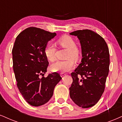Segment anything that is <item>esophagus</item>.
Returning a JSON list of instances; mask_svg holds the SVG:
<instances>
[{
  "label": "esophagus",
  "mask_w": 122,
  "mask_h": 122,
  "mask_svg": "<svg viewBox=\"0 0 122 122\" xmlns=\"http://www.w3.org/2000/svg\"><path fill=\"white\" fill-rule=\"evenodd\" d=\"M60 75H61V77H63V76H64L66 75V73L61 72V74H60Z\"/></svg>",
  "instance_id": "obj_1"
}]
</instances>
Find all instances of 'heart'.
I'll return each mask as SVG.
<instances>
[{"instance_id": "obj_1", "label": "heart", "mask_w": 122, "mask_h": 122, "mask_svg": "<svg viewBox=\"0 0 122 122\" xmlns=\"http://www.w3.org/2000/svg\"><path fill=\"white\" fill-rule=\"evenodd\" d=\"M58 42L63 47L68 49L66 58L68 60L65 61H58L50 66V70L52 72H66L72 70L74 67V62L71 59H77L79 52L77 45L72 37L68 36H63L58 40ZM56 48L53 43L49 42L45 46L44 54L46 58L50 61H54L55 59Z\"/></svg>"}]
</instances>
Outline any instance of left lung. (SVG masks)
<instances>
[{
	"mask_svg": "<svg viewBox=\"0 0 122 122\" xmlns=\"http://www.w3.org/2000/svg\"><path fill=\"white\" fill-rule=\"evenodd\" d=\"M77 36L81 47V63L71 73V98L79 107L89 108L100 100L105 90L110 65L109 48L101 36L88 29L71 33ZM81 76L80 79L78 76Z\"/></svg>",
	"mask_w": 122,
	"mask_h": 122,
	"instance_id": "obj_1",
	"label": "left lung"
}]
</instances>
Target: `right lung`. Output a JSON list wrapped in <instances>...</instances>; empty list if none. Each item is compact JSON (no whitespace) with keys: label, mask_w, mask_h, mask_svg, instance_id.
<instances>
[{"label":"right lung","mask_w":122,"mask_h":122,"mask_svg":"<svg viewBox=\"0 0 122 122\" xmlns=\"http://www.w3.org/2000/svg\"><path fill=\"white\" fill-rule=\"evenodd\" d=\"M56 35L55 33L30 27L21 32L15 40L12 52L17 86L31 106L37 107L47 103L61 79L56 72L39 77L47 72L49 65L44 54L45 46Z\"/></svg>","instance_id":"obj_1"}]
</instances>
